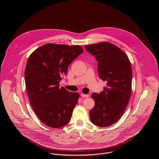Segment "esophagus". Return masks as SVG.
<instances>
[{"mask_svg": "<svg viewBox=\"0 0 159 159\" xmlns=\"http://www.w3.org/2000/svg\"><path fill=\"white\" fill-rule=\"evenodd\" d=\"M81 97H86V98H87V97H89V94H84V93H81Z\"/></svg>", "mask_w": 159, "mask_h": 159, "instance_id": "obj_1", "label": "esophagus"}]
</instances>
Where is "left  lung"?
Listing matches in <instances>:
<instances>
[{
  "label": "left lung",
  "instance_id": "8db88e82",
  "mask_svg": "<svg viewBox=\"0 0 159 159\" xmlns=\"http://www.w3.org/2000/svg\"><path fill=\"white\" fill-rule=\"evenodd\" d=\"M98 61L100 78L107 82L100 93H93L94 107L90 110L91 122L108 127L117 122L125 110L132 92V69L126 54L109 42L85 46Z\"/></svg>",
  "mask_w": 159,
  "mask_h": 159
}]
</instances>
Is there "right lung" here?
Listing matches in <instances>:
<instances>
[{
	"instance_id": "right-lung-1",
	"label": "right lung",
	"mask_w": 159,
	"mask_h": 159,
	"mask_svg": "<svg viewBox=\"0 0 159 159\" xmlns=\"http://www.w3.org/2000/svg\"><path fill=\"white\" fill-rule=\"evenodd\" d=\"M83 52L80 45L46 43L28 58L24 76L29 102L40 120L49 127H62L71 119L80 94L60 88L59 82Z\"/></svg>"
}]
</instances>
